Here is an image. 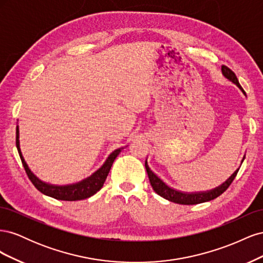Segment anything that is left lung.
Returning <instances> with one entry per match:
<instances>
[{"mask_svg":"<svg viewBox=\"0 0 263 263\" xmlns=\"http://www.w3.org/2000/svg\"><path fill=\"white\" fill-rule=\"evenodd\" d=\"M221 73L227 79L228 81L237 85L238 89H239L246 95V92L243 91L241 85L239 84V81H238L236 74L233 72L232 70L227 68L226 66H222ZM243 160H245V156L242 158L241 163ZM145 166H146V170L148 173L150 184H151V186H153L155 192L160 195L161 197L165 198V200L171 201V202L177 203V204H182V205H193V204H198V203H203V202H209V201L214 200V198L218 197L220 194L225 192L230 184H232V182L234 181V179L237 176L238 170H239V168H238L224 183H221L220 185L214 187L212 190L202 191V192H182V191H179V190H176V189L169 186L165 182H163L160 178H159L157 174L149 168L147 160L145 162Z\"/></svg>","mask_w":263,"mask_h":263,"instance_id":"obj_1","label":"left lung"}]
</instances>
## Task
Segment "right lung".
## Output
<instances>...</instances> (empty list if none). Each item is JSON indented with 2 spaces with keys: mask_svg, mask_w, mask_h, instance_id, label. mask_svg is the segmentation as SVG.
Returning a JSON list of instances; mask_svg holds the SVG:
<instances>
[{
  "mask_svg": "<svg viewBox=\"0 0 263 263\" xmlns=\"http://www.w3.org/2000/svg\"><path fill=\"white\" fill-rule=\"evenodd\" d=\"M16 147H17L20 157H21L22 163L24 165V169H25L29 180L35 185V187L43 194L53 197V198H55V200H60V201L85 200V198L91 197L92 195L97 193L98 191H100L102 189L103 184H104V182L108 176V172H109L110 168H112V164L116 159V157L124 149L122 147V148H118V149L114 150L113 153L107 157L105 162L103 163V165L100 169H98L94 173H92L90 177L83 179L82 181L72 183V184H67V185H54V184H50V183L42 181L41 179L37 178L29 169V166L26 163L25 159H24V157L22 155V151H21L18 125L16 126Z\"/></svg>",
  "mask_w": 263,
  "mask_h": 263,
  "instance_id": "1",
  "label": "right lung"
}]
</instances>
